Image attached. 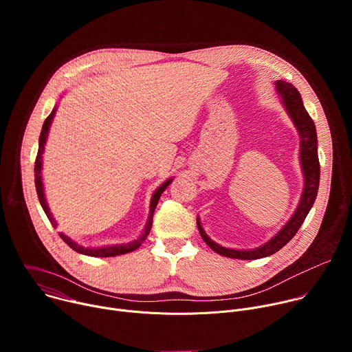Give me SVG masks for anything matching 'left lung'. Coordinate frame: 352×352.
<instances>
[{
	"instance_id": "left-lung-1",
	"label": "left lung",
	"mask_w": 352,
	"mask_h": 352,
	"mask_svg": "<svg viewBox=\"0 0 352 352\" xmlns=\"http://www.w3.org/2000/svg\"><path fill=\"white\" fill-rule=\"evenodd\" d=\"M276 90L281 97V103L288 113L291 121L294 122L295 128L299 132L300 144H299V160L300 167L304 173V190L299 199V205L295 213L291 216L288 223L266 243L255 249H230L224 248L214 241H212L205 230L200 226L199 217L196 219L197 228L204 241L217 252L219 255L232 258V259H242V261H254L270 256L280 250L284 245H287L292 236L296 234L299 227L302 226L304 220L307 219L311 208L315 204V199L319 189V179H320V164L318 157V135L315 122L308 114L304 107L302 98H300L299 91L291 85L284 80L276 82Z\"/></svg>"
}]
</instances>
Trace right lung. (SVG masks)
Segmentation results:
<instances>
[{
  "instance_id": "right-lung-1",
  "label": "right lung",
  "mask_w": 352,
  "mask_h": 352,
  "mask_svg": "<svg viewBox=\"0 0 352 352\" xmlns=\"http://www.w3.org/2000/svg\"><path fill=\"white\" fill-rule=\"evenodd\" d=\"M56 111H57V107H54V110L50 113V116L45 118L44 124H43V128H41V132H40V138H38V152H37V157H36V163H34V184H36V192H37V196H38V202L44 210V213L47 214L50 223L53 224V227L56 228L57 227V223H56V219L53 217L52 212H50L48 209V205L45 202V196H44V188H43V179H41V164H43V153H44V144H45V140H47V135H48V129H50V125H52L53 122V118L56 116ZM173 178L167 179L166 182H163L153 193L152 196V200H150V213H148V220L146 223V227H144V231L143 234L132 241V242H128V243H122V245H110V246H98V248H85L82 245H78L75 241H72L69 236H67L65 234L60 232V236L64 239V242L72 248L74 250H76L78 254H82V255H87V256H94V258H110V256H118V255H125V254H129L132 252V250L138 249L143 241L147 238L150 230H152V223H153V213H155V209L159 204V199L162 196V193L166 190V188L171 184Z\"/></svg>"
}]
</instances>
